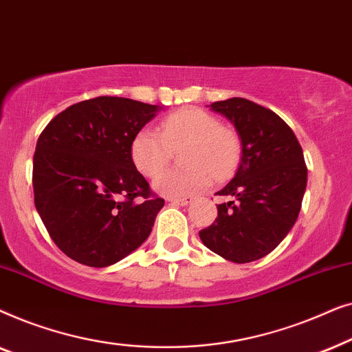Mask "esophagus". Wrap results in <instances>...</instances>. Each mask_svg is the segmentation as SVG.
I'll return each mask as SVG.
<instances>
[{
	"instance_id": "esophagus-1",
	"label": "esophagus",
	"mask_w": 352,
	"mask_h": 352,
	"mask_svg": "<svg viewBox=\"0 0 352 352\" xmlns=\"http://www.w3.org/2000/svg\"><path fill=\"white\" fill-rule=\"evenodd\" d=\"M168 201H171L173 205H181V206H186V205H189V204H190L192 199H190V197H182V199H168Z\"/></svg>"
}]
</instances>
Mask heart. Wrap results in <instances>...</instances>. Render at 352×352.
Instances as JSON below:
<instances>
[{"label":"heart","mask_w":352,"mask_h":352,"mask_svg":"<svg viewBox=\"0 0 352 352\" xmlns=\"http://www.w3.org/2000/svg\"><path fill=\"white\" fill-rule=\"evenodd\" d=\"M186 146L182 161L188 168L160 173L167 166L172 152ZM239 139L224 128L214 115L201 109H181L160 123V133L142 128L131 142V158L139 173L155 177V189L170 199L192 195L206 189L211 175L223 179L239 160Z\"/></svg>","instance_id":"1"}]
</instances>
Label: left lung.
I'll use <instances>...</instances> for the list:
<instances>
[{"label": "left lung", "mask_w": 352, "mask_h": 352, "mask_svg": "<svg viewBox=\"0 0 352 352\" xmlns=\"http://www.w3.org/2000/svg\"><path fill=\"white\" fill-rule=\"evenodd\" d=\"M211 110L224 115L242 141L239 170L218 195V218L199 235L206 248L232 263L266 256L296 223L306 190L307 168L292 128L263 105L243 98L218 100Z\"/></svg>", "instance_id": "1"}]
</instances>
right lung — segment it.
I'll return each mask as SVG.
<instances>
[{"mask_svg":"<svg viewBox=\"0 0 352 352\" xmlns=\"http://www.w3.org/2000/svg\"><path fill=\"white\" fill-rule=\"evenodd\" d=\"M160 109L100 96L56 115L38 138L36 211L54 243L74 261L107 267L151 235L165 200L134 166L131 142Z\"/></svg>","mask_w":352,"mask_h":352,"instance_id":"obj_1","label":"right lung"}]
</instances>
